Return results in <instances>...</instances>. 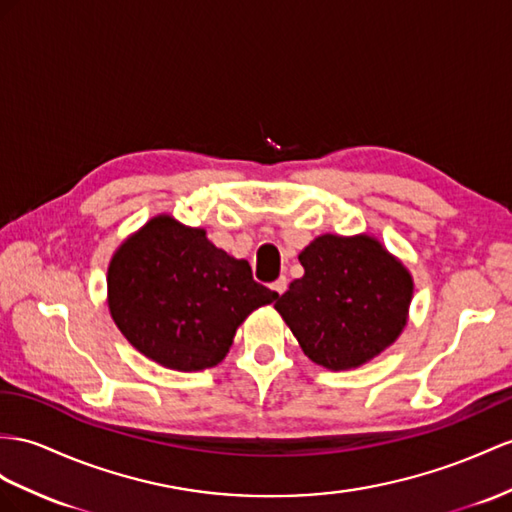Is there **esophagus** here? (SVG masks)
<instances>
[{"instance_id":"obj_1","label":"esophagus","mask_w":512,"mask_h":512,"mask_svg":"<svg viewBox=\"0 0 512 512\" xmlns=\"http://www.w3.org/2000/svg\"><path fill=\"white\" fill-rule=\"evenodd\" d=\"M270 287L281 296V294H285V290H287V279H285V277H279Z\"/></svg>"}]
</instances>
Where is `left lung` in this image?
<instances>
[{
    "label": "left lung",
    "instance_id": "8db88e82",
    "mask_svg": "<svg viewBox=\"0 0 512 512\" xmlns=\"http://www.w3.org/2000/svg\"><path fill=\"white\" fill-rule=\"evenodd\" d=\"M298 259L305 274L274 309L313 363L352 370L396 342L409 320L413 277L381 240L324 233Z\"/></svg>",
    "mask_w": 512,
    "mask_h": 512
}]
</instances>
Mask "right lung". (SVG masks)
Returning a JSON list of instances; mask_svg holds the SVG:
<instances>
[{
	"label": "right lung",
	"mask_w": 512,
	"mask_h": 512,
	"mask_svg": "<svg viewBox=\"0 0 512 512\" xmlns=\"http://www.w3.org/2000/svg\"><path fill=\"white\" fill-rule=\"evenodd\" d=\"M277 296L253 281L246 259L168 214L131 233L108 266L114 324L144 357L177 372L218 365L238 326Z\"/></svg>",
	"instance_id": "obj_1"
}]
</instances>
